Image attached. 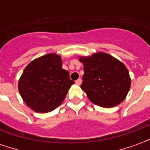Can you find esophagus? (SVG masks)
<instances>
[{
    "instance_id": "obj_1",
    "label": "esophagus",
    "mask_w": 150,
    "mask_h": 150,
    "mask_svg": "<svg viewBox=\"0 0 150 150\" xmlns=\"http://www.w3.org/2000/svg\"><path fill=\"white\" fill-rule=\"evenodd\" d=\"M75 83L77 85H80L82 83V79H78L76 81H75Z\"/></svg>"
}]
</instances>
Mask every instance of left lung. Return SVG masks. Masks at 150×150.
I'll list each match as a JSON object with an SVG mask.
<instances>
[{
	"mask_svg": "<svg viewBox=\"0 0 150 150\" xmlns=\"http://www.w3.org/2000/svg\"><path fill=\"white\" fill-rule=\"evenodd\" d=\"M79 61L84 71L81 88L93 104L112 108L125 99L131 79L123 62L104 52L79 57Z\"/></svg>",
	"mask_w": 150,
	"mask_h": 150,
	"instance_id": "obj_1",
	"label": "left lung"
}]
</instances>
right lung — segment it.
<instances>
[{
	"mask_svg": "<svg viewBox=\"0 0 150 150\" xmlns=\"http://www.w3.org/2000/svg\"><path fill=\"white\" fill-rule=\"evenodd\" d=\"M75 82L62 68L61 57L48 54L34 59L23 71L18 82L21 98L34 112H50L64 100Z\"/></svg>",
	"mask_w": 150,
	"mask_h": 150,
	"instance_id": "1",
	"label": "right lung"
}]
</instances>
